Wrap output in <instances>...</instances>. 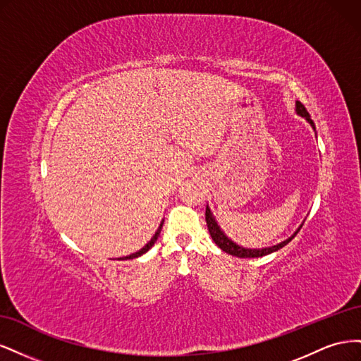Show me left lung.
<instances>
[{
    "mask_svg": "<svg viewBox=\"0 0 361 361\" xmlns=\"http://www.w3.org/2000/svg\"><path fill=\"white\" fill-rule=\"evenodd\" d=\"M295 111H297L298 116H301V117H304L305 120H307V122L312 125V128L316 130L313 120L310 118V114L307 113V110H305V106H304L300 101L295 102ZM204 216H206V224H207V228H209V233H211V236H212V239H214V243H215L218 247H220L223 251H226V253L232 255V256H236V257H244V259H245V257H262V256H267V255L274 253V251H277V250L285 247L286 244H289V243L292 241V239L295 238V235H297V233L300 232V228L302 227V224H301V226L298 227V231L295 232L290 238H288L286 241H283V243H280V244H277V245L267 247V248H244V247L238 245L236 243L232 241V239H228V238L226 236V233L221 231V227L218 226V223H216V220H215V216L212 215V212H211V209H209V206H206V214H204Z\"/></svg>",
    "mask_w": 361,
    "mask_h": 361,
    "instance_id": "left-lung-1",
    "label": "left lung"
}]
</instances>
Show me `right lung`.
<instances>
[{"instance_id":"add662e5","label":"right lung","mask_w":361,"mask_h":361,"mask_svg":"<svg viewBox=\"0 0 361 361\" xmlns=\"http://www.w3.org/2000/svg\"><path fill=\"white\" fill-rule=\"evenodd\" d=\"M162 224H164V221H161V224H159V227H158V231L155 232V235L152 236V239L150 241L141 248V250H138L137 253H133V255H129V256H125V257H120L118 260H128V259H135V257H140L141 255H145V253H147V251L152 248V245H154L155 243H157V239H158V236H159V233H161V228H162Z\"/></svg>"}]
</instances>
